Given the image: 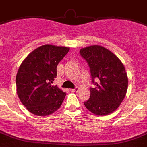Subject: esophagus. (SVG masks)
I'll return each instance as SVG.
<instances>
[{
    "label": "esophagus",
    "mask_w": 147,
    "mask_h": 147,
    "mask_svg": "<svg viewBox=\"0 0 147 147\" xmlns=\"http://www.w3.org/2000/svg\"><path fill=\"white\" fill-rule=\"evenodd\" d=\"M78 90H79L78 87H75V89H71V91L73 92H77L78 91Z\"/></svg>",
    "instance_id": "esophagus-1"
}]
</instances>
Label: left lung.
Masks as SVG:
<instances>
[{
  "label": "left lung",
  "instance_id": "left-lung-1",
  "mask_svg": "<svg viewBox=\"0 0 147 147\" xmlns=\"http://www.w3.org/2000/svg\"><path fill=\"white\" fill-rule=\"evenodd\" d=\"M80 54L87 62L92 82L96 86L89 88L90 98L84 105L97 115L110 114L118 109L127 94L128 78L124 66L115 55L101 46L82 48Z\"/></svg>",
  "mask_w": 147,
  "mask_h": 147
}]
</instances>
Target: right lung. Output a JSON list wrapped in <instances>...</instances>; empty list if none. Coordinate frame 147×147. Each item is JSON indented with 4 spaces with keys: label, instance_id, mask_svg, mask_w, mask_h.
<instances>
[{
    "label": "right lung",
    "instance_id": "add662e5",
    "mask_svg": "<svg viewBox=\"0 0 147 147\" xmlns=\"http://www.w3.org/2000/svg\"><path fill=\"white\" fill-rule=\"evenodd\" d=\"M69 48L46 44L28 55L18 71L16 87L23 105L32 114L47 116L58 110L66 92L53 85L57 66Z\"/></svg>",
    "mask_w": 147,
    "mask_h": 147
}]
</instances>
